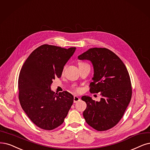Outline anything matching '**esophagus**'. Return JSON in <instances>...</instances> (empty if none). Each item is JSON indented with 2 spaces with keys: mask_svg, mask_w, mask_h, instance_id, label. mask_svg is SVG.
I'll return each mask as SVG.
<instances>
[{
  "mask_svg": "<svg viewBox=\"0 0 150 150\" xmlns=\"http://www.w3.org/2000/svg\"><path fill=\"white\" fill-rule=\"evenodd\" d=\"M80 100V98L78 96H76V95L74 96V102L75 103L79 102Z\"/></svg>",
  "mask_w": 150,
  "mask_h": 150,
  "instance_id": "obj_1",
  "label": "esophagus"
}]
</instances>
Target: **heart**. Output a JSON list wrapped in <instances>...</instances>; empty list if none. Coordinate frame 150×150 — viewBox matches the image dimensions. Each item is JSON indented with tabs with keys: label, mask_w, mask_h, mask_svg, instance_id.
<instances>
[{
	"label": "heart",
	"mask_w": 150,
	"mask_h": 150,
	"mask_svg": "<svg viewBox=\"0 0 150 150\" xmlns=\"http://www.w3.org/2000/svg\"><path fill=\"white\" fill-rule=\"evenodd\" d=\"M85 64H87L86 63H84V62H79V66H81V65H85ZM74 90L76 91V92H80L81 91V89L79 88V87H74Z\"/></svg>",
	"instance_id": "heart-1"
}]
</instances>
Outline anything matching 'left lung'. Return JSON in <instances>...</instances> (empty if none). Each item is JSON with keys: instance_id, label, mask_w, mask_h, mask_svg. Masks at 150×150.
<instances>
[{"instance_id": "1", "label": "left lung", "mask_w": 150, "mask_h": 150, "mask_svg": "<svg viewBox=\"0 0 150 150\" xmlns=\"http://www.w3.org/2000/svg\"><path fill=\"white\" fill-rule=\"evenodd\" d=\"M78 58L92 62L94 77L90 91L100 93L101 96L99 102L89 96L81 97L86 103L83 115L93 129L108 130L119 123L130 101L132 89L128 70L117 55L104 47L91 48Z\"/></svg>"}]
</instances>
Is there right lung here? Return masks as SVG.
I'll return each mask as SVG.
<instances>
[{
  "label": "right lung",
  "instance_id": "add662e5",
  "mask_svg": "<svg viewBox=\"0 0 150 150\" xmlns=\"http://www.w3.org/2000/svg\"><path fill=\"white\" fill-rule=\"evenodd\" d=\"M75 49L43 44L31 52L21 69L18 81L21 106L42 129L51 130L60 126L73 104L71 94L64 91L56 95L51 85L62 75Z\"/></svg>",
  "mask_w": 150,
  "mask_h": 150
}]
</instances>
